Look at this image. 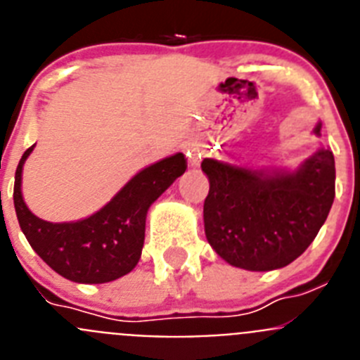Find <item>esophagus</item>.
<instances>
[{
	"instance_id": "1",
	"label": "esophagus",
	"mask_w": 360,
	"mask_h": 360,
	"mask_svg": "<svg viewBox=\"0 0 360 360\" xmlns=\"http://www.w3.org/2000/svg\"><path fill=\"white\" fill-rule=\"evenodd\" d=\"M187 160H189L191 167H198L200 162H202V149L196 144H191L187 149Z\"/></svg>"
}]
</instances>
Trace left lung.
<instances>
[{
	"label": "left lung",
	"instance_id": "obj_1",
	"mask_svg": "<svg viewBox=\"0 0 360 360\" xmlns=\"http://www.w3.org/2000/svg\"><path fill=\"white\" fill-rule=\"evenodd\" d=\"M316 135L321 136V122ZM209 178L203 225L209 245L238 269L266 272L297 259L328 218L335 160L319 148L297 169H252L203 158Z\"/></svg>",
	"mask_w": 360,
	"mask_h": 360
}]
</instances>
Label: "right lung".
Listing matches in <instances>:
<instances>
[{
    "mask_svg": "<svg viewBox=\"0 0 360 360\" xmlns=\"http://www.w3.org/2000/svg\"><path fill=\"white\" fill-rule=\"evenodd\" d=\"M34 148H28L19 160L14 182L15 214L32 249L70 281L98 285L129 274L141 259L151 203L186 173L182 153L139 171L104 207L88 218L52 224L37 218L21 193L23 165Z\"/></svg>",
    "mask_w": 360,
    "mask_h": 360,
    "instance_id": "add662e5",
    "label": "right lung"
}]
</instances>
